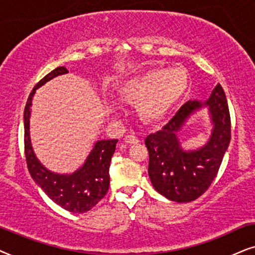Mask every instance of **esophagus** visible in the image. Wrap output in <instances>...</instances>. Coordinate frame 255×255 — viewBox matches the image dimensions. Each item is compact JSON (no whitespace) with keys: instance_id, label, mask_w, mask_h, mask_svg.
Returning <instances> with one entry per match:
<instances>
[{"instance_id":"34e87169","label":"esophagus","mask_w":255,"mask_h":255,"mask_svg":"<svg viewBox=\"0 0 255 255\" xmlns=\"http://www.w3.org/2000/svg\"><path fill=\"white\" fill-rule=\"evenodd\" d=\"M125 142L128 144H135V143H138L140 140H138L135 135H127V136L125 137Z\"/></svg>"}]
</instances>
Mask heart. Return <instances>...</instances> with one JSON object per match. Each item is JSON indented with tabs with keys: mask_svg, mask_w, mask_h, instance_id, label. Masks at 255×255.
I'll list each match as a JSON object with an SVG mask.
<instances>
[{
	"mask_svg": "<svg viewBox=\"0 0 255 255\" xmlns=\"http://www.w3.org/2000/svg\"><path fill=\"white\" fill-rule=\"evenodd\" d=\"M189 73L182 66L167 70L156 67L124 81L115 97L119 100L138 103V114L147 122L161 120L184 96Z\"/></svg>",
	"mask_w": 255,
	"mask_h": 255,
	"instance_id": "b5f03b06",
	"label": "heart"
}]
</instances>
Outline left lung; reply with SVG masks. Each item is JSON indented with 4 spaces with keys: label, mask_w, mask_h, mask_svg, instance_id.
Returning <instances> with one entry per match:
<instances>
[{
    "label": "left lung",
    "mask_w": 255,
    "mask_h": 255,
    "mask_svg": "<svg viewBox=\"0 0 255 255\" xmlns=\"http://www.w3.org/2000/svg\"><path fill=\"white\" fill-rule=\"evenodd\" d=\"M213 122L212 135L198 150L184 151L176 133L190 115L203 107L188 101L162 129L145 137L149 151L148 174L155 190L172 202L188 203L201 197L212 184L231 141V117L222 85L213 88L204 104Z\"/></svg>",
    "instance_id": "obj_1"
}]
</instances>
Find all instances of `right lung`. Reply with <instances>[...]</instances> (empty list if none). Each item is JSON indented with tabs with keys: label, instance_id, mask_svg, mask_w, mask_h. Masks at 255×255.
Returning a JSON list of instances; mask_svg holds the SVG:
<instances>
[{
	"label": "right lung",
	"instance_id": "obj_1",
	"mask_svg": "<svg viewBox=\"0 0 255 255\" xmlns=\"http://www.w3.org/2000/svg\"><path fill=\"white\" fill-rule=\"evenodd\" d=\"M66 67L59 66L40 79L30 93L24 108V152L29 172L57 205L73 213L90 211L104 198L110 188V164L118 140L98 141L88 155L85 164L72 175L53 174L43 167L33 154L29 133L30 107L36 90L52 78L67 73Z\"/></svg>",
	"mask_w": 255,
	"mask_h": 255
}]
</instances>
